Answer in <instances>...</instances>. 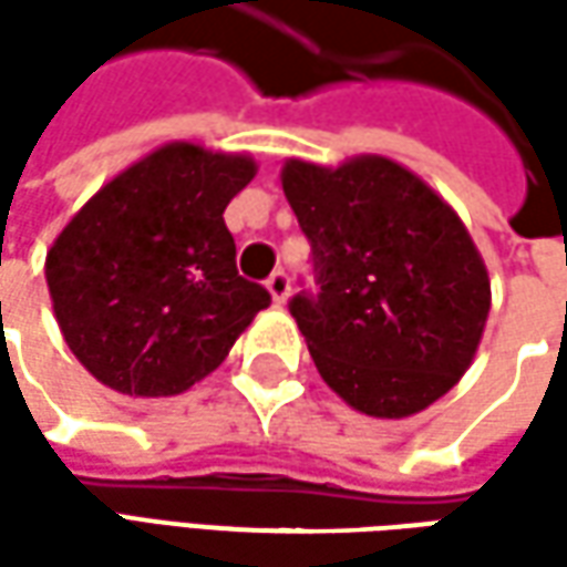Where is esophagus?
<instances>
[{
  "label": "esophagus",
  "mask_w": 567,
  "mask_h": 567,
  "mask_svg": "<svg viewBox=\"0 0 567 567\" xmlns=\"http://www.w3.org/2000/svg\"><path fill=\"white\" fill-rule=\"evenodd\" d=\"M268 293L274 296V302H284L290 296V274L287 271H274L268 280H265Z\"/></svg>",
  "instance_id": "esophagus-1"
}]
</instances>
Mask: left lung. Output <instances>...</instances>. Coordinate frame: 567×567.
<instances>
[{
    "label": "left lung",
    "instance_id": "obj_1",
    "mask_svg": "<svg viewBox=\"0 0 567 567\" xmlns=\"http://www.w3.org/2000/svg\"><path fill=\"white\" fill-rule=\"evenodd\" d=\"M284 195L312 246L316 287L290 299V316L321 379L369 416L439 401L489 316V274L461 217L384 157L290 161Z\"/></svg>",
    "mask_w": 567,
    "mask_h": 567
}]
</instances>
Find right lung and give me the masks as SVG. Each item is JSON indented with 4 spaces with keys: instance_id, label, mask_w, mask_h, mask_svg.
Masks as SVG:
<instances>
[{
    "instance_id": "add662e5",
    "label": "right lung",
    "mask_w": 567,
    "mask_h": 567,
    "mask_svg": "<svg viewBox=\"0 0 567 567\" xmlns=\"http://www.w3.org/2000/svg\"><path fill=\"white\" fill-rule=\"evenodd\" d=\"M255 164L166 144L72 217L47 255L55 318L84 369L166 398L214 372L271 293L236 271L224 210Z\"/></svg>"
}]
</instances>
